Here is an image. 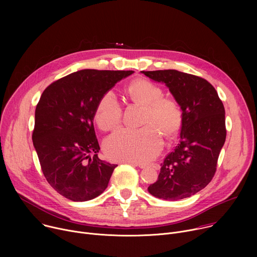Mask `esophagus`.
I'll use <instances>...</instances> for the list:
<instances>
[{"mask_svg": "<svg viewBox=\"0 0 257 257\" xmlns=\"http://www.w3.org/2000/svg\"><path fill=\"white\" fill-rule=\"evenodd\" d=\"M125 164H129V165H133V166H138L139 168H141V169H143V168H145L146 167V165L145 164H142V163H137V162H124ZM153 168H155V169H159L160 168V166L158 165V164H153Z\"/></svg>", "mask_w": 257, "mask_h": 257, "instance_id": "1", "label": "esophagus"}]
</instances>
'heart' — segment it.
<instances>
[{
  "label": "heart",
  "instance_id": "heart-1",
  "mask_svg": "<svg viewBox=\"0 0 257 257\" xmlns=\"http://www.w3.org/2000/svg\"><path fill=\"white\" fill-rule=\"evenodd\" d=\"M129 97L145 105L140 129H120L104 143L106 156L119 162H148L163 148L162 134L171 138L183 124V109L171 97L163 96V89L148 79H137L127 86ZM123 116L122 105L113 90L105 91L97 101L94 119L102 130L117 127Z\"/></svg>",
  "mask_w": 257,
  "mask_h": 257
}]
</instances>
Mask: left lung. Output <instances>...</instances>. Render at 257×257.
Returning a JSON list of instances; mask_svg holds the SVG:
<instances>
[{
	"instance_id": "left-lung-1",
	"label": "left lung",
	"mask_w": 257,
	"mask_h": 257,
	"mask_svg": "<svg viewBox=\"0 0 257 257\" xmlns=\"http://www.w3.org/2000/svg\"><path fill=\"white\" fill-rule=\"evenodd\" d=\"M142 73L165 83L183 109L179 143L161 164L159 178L149 192L166 200L190 197L203 189L215 174L227 136L223 101L201 77L177 70Z\"/></svg>"
}]
</instances>
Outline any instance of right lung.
<instances>
[{"mask_svg":"<svg viewBox=\"0 0 257 257\" xmlns=\"http://www.w3.org/2000/svg\"><path fill=\"white\" fill-rule=\"evenodd\" d=\"M134 71L84 69L56 80L35 108L32 141L49 184L72 201H86L107 187L117 165L98 159L93 127L100 96Z\"/></svg>","mask_w":257,"mask_h":257,"instance_id":"add662e5","label":"right lung"}]
</instances>
